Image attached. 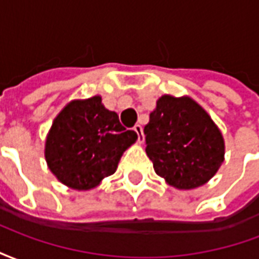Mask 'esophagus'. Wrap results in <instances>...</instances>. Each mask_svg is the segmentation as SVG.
<instances>
[{
	"instance_id": "34e87169",
	"label": "esophagus",
	"mask_w": 259,
	"mask_h": 259,
	"mask_svg": "<svg viewBox=\"0 0 259 259\" xmlns=\"http://www.w3.org/2000/svg\"><path fill=\"white\" fill-rule=\"evenodd\" d=\"M133 130H135L136 133H137V136H139V139H137L139 144H141V143L144 141V136H143V127H141L140 124H136L135 127H133Z\"/></svg>"
}]
</instances>
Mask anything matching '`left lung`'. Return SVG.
I'll return each instance as SVG.
<instances>
[{"label":"left lung","mask_w":259,"mask_h":259,"mask_svg":"<svg viewBox=\"0 0 259 259\" xmlns=\"http://www.w3.org/2000/svg\"><path fill=\"white\" fill-rule=\"evenodd\" d=\"M144 135L155 174L178 190L204 186L225 161L222 132L189 96L159 97Z\"/></svg>","instance_id":"obj_1"}]
</instances>
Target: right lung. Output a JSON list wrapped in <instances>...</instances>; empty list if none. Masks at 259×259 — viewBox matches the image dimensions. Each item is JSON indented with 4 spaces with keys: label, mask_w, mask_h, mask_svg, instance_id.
I'll return each mask as SVG.
<instances>
[{
    "label": "right lung",
    "mask_w": 259,
    "mask_h": 259,
    "mask_svg": "<svg viewBox=\"0 0 259 259\" xmlns=\"http://www.w3.org/2000/svg\"><path fill=\"white\" fill-rule=\"evenodd\" d=\"M137 140L118 113L104 107L101 96L72 100L48 130L44 157L48 169L69 189H96L115 174L123 152Z\"/></svg>",
    "instance_id": "add662e5"
}]
</instances>
